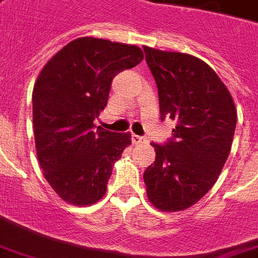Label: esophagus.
Returning <instances> with one entry per match:
<instances>
[{"mask_svg":"<svg viewBox=\"0 0 258 258\" xmlns=\"http://www.w3.org/2000/svg\"><path fill=\"white\" fill-rule=\"evenodd\" d=\"M142 142H146V138L145 137H139V135H133V143L138 145V143H142Z\"/></svg>","mask_w":258,"mask_h":258,"instance_id":"1","label":"esophagus"}]
</instances>
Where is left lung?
Instances as JSON below:
<instances>
[{
  "instance_id": "left-lung-1",
  "label": "left lung",
  "mask_w": 258,
  "mask_h": 258,
  "mask_svg": "<svg viewBox=\"0 0 258 258\" xmlns=\"http://www.w3.org/2000/svg\"><path fill=\"white\" fill-rule=\"evenodd\" d=\"M158 86L161 119L176 120L166 146L143 173L147 198L160 211L198 203L221 174L231 150L237 109L214 70L194 55L143 47Z\"/></svg>"
}]
</instances>
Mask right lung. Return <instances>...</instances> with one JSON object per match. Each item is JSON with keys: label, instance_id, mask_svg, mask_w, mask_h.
I'll use <instances>...</instances> for the list:
<instances>
[{"label": "right lung", "instance_id": "obj_1", "mask_svg": "<svg viewBox=\"0 0 258 258\" xmlns=\"http://www.w3.org/2000/svg\"><path fill=\"white\" fill-rule=\"evenodd\" d=\"M134 44L78 37L59 50L37 76L32 92L35 146L43 176L73 206L97 203L107 192L113 165L131 145V134L98 127L113 77L137 66Z\"/></svg>", "mask_w": 258, "mask_h": 258}]
</instances>
